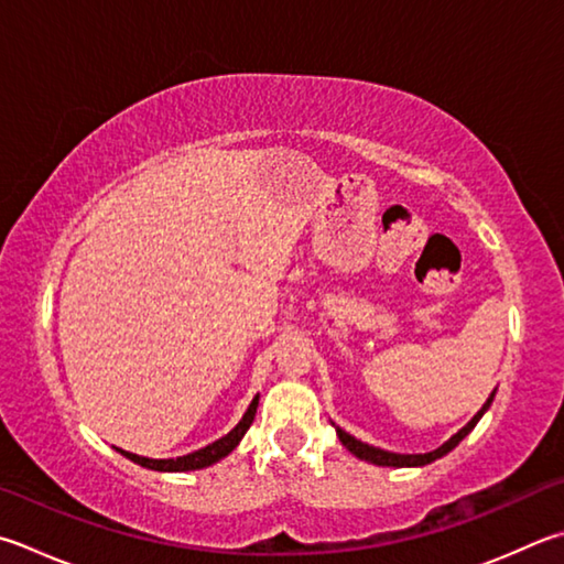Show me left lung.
Instances as JSON below:
<instances>
[{
    "mask_svg": "<svg viewBox=\"0 0 564 564\" xmlns=\"http://www.w3.org/2000/svg\"><path fill=\"white\" fill-rule=\"evenodd\" d=\"M494 397H496V389H494V392H490V397L486 399V404L478 409V412L474 414V419H470V422H468L464 429H458V432H456L452 438H448V442H444L442 446L434 448V452H426V454H394V452H384V448H380V446H370V444L360 442V438H355L352 434H347L345 429H340V426H335V424H333V426H335L337 438H340L347 452L355 454L360 460H367V464H375V466H394V468L426 466V464H432V460L446 456L448 452H454V448H456L460 442H464V438H466L470 432H474V426L480 422V416H484V414L488 412V406L494 404Z\"/></svg>",
    "mask_w": 564,
    "mask_h": 564,
    "instance_id": "left-lung-1",
    "label": "left lung"
}]
</instances>
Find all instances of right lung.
Listing matches in <instances>:
<instances>
[{"mask_svg": "<svg viewBox=\"0 0 564 564\" xmlns=\"http://www.w3.org/2000/svg\"><path fill=\"white\" fill-rule=\"evenodd\" d=\"M256 406H259V394L251 399V404L247 412H243L241 422L231 429L227 436L217 438V442L207 444L204 448H197V452H192L187 456H177V458H148V456H138V454H130V452H122V448H116L118 454H122L126 458H130L132 464H138L142 468H150V470H162V474H180V470H199V468H207L212 464H217L224 456H229L234 448L239 446V442L243 438V434L249 432V426L253 424V416H256Z\"/></svg>", "mask_w": 564, "mask_h": 564, "instance_id": "obj_1", "label": "right lung"}]
</instances>
